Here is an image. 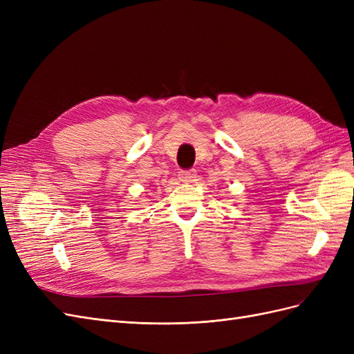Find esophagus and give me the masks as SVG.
Listing matches in <instances>:
<instances>
[{"label": "esophagus", "mask_w": 354, "mask_h": 354, "mask_svg": "<svg viewBox=\"0 0 354 354\" xmlns=\"http://www.w3.org/2000/svg\"><path fill=\"white\" fill-rule=\"evenodd\" d=\"M178 178L183 181V183H192L196 178V171L195 169H181L178 173Z\"/></svg>", "instance_id": "1"}]
</instances>
